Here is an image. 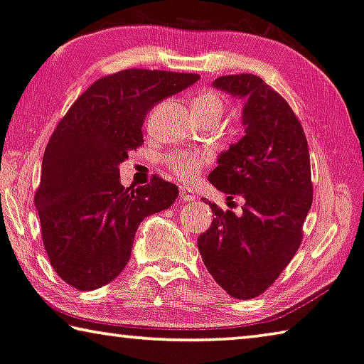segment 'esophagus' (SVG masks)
<instances>
[{
  "instance_id": "obj_1",
  "label": "esophagus",
  "mask_w": 364,
  "mask_h": 364,
  "mask_svg": "<svg viewBox=\"0 0 364 364\" xmlns=\"http://www.w3.org/2000/svg\"><path fill=\"white\" fill-rule=\"evenodd\" d=\"M194 199V194L189 191L188 188H180V200L181 203H188V200H193Z\"/></svg>"
}]
</instances>
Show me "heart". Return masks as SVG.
Listing matches in <instances>:
<instances>
[{"label":"heart","instance_id":"1","mask_svg":"<svg viewBox=\"0 0 364 364\" xmlns=\"http://www.w3.org/2000/svg\"><path fill=\"white\" fill-rule=\"evenodd\" d=\"M193 111L196 116L204 112L222 114V111H224V100H222V96L217 91L205 90L193 100ZM165 164L170 166V170L180 180L191 181L203 170L204 156L194 154V151H180V154H173L168 156Z\"/></svg>","mask_w":364,"mask_h":364}]
</instances>
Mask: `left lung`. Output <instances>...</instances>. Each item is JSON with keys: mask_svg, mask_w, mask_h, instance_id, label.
Instances as JSON below:
<instances>
[{"mask_svg": "<svg viewBox=\"0 0 364 364\" xmlns=\"http://www.w3.org/2000/svg\"><path fill=\"white\" fill-rule=\"evenodd\" d=\"M213 85L247 100L245 135L222 151L208 180L245 204L237 215L209 203L215 217L198 248L227 294L252 299L279 278L301 245L312 205L307 139L287 101L257 75H227Z\"/></svg>", "mask_w": 364, "mask_h": 364, "instance_id": "8db88e82", "label": "left lung"}]
</instances>
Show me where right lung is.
Here are the masks:
<instances>
[{
    "mask_svg": "<svg viewBox=\"0 0 364 364\" xmlns=\"http://www.w3.org/2000/svg\"><path fill=\"white\" fill-rule=\"evenodd\" d=\"M198 80V73L144 68L107 75L78 96L53 130L34 203L52 268L75 289L111 283L129 262L140 222L176 200V184L160 176L124 188L119 165L144 144L151 107Z\"/></svg>",
    "mask_w": 364,
    "mask_h": 364,
    "instance_id": "obj_1",
    "label": "right lung"
}]
</instances>
